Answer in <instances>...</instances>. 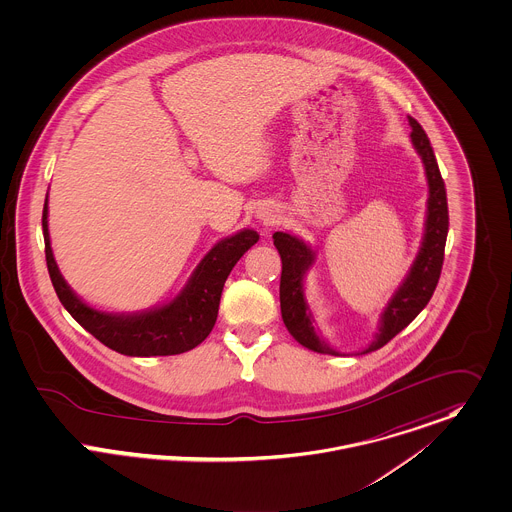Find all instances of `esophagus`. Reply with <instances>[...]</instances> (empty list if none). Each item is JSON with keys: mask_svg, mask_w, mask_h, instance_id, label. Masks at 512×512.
Listing matches in <instances>:
<instances>
[{"mask_svg": "<svg viewBox=\"0 0 512 512\" xmlns=\"http://www.w3.org/2000/svg\"><path fill=\"white\" fill-rule=\"evenodd\" d=\"M263 220H269V218H267V216H263Z\"/></svg>", "mask_w": 512, "mask_h": 512, "instance_id": "obj_1", "label": "esophagus"}]
</instances>
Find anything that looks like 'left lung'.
Listing matches in <instances>:
<instances>
[{
    "mask_svg": "<svg viewBox=\"0 0 512 512\" xmlns=\"http://www.w3.org/2000/svg\"><path fill=\"white\" fill-rule=\"evenodd\" d=\"M408 123L412 127L410 141L416 153L420 155L428 180V210L420 251L400 283L387 306L383 308L379 320V332L361 353H371L381 349L385 343L393 340L398 332H402L430 302L436 284L440 281L442 265H444V249L448 237V198L442 174L438 169L436 155L432 151L430 139L424 133L422 125L408 115ZM275 247L279 249L283 261L281 273V312L283 322L290 336L300 345L326 355H340L330 343L322 340V336L314 328V316L304 296V277L314 263V249L306 245L296 235L275 231L273 235Z\"/></svg>",
    "mask_w": 512,
    "mask_h": 512,
    "instance_id": "left-lung-1",
    "label": "left lung"
}]
</instances>
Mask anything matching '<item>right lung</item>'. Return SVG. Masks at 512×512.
Masks as SVG:
<instances>
[{"label":"right lung","mask_w":512,"mask_h":512,"mask_svg":"<svg viewBox=\"0 0 512 512\" xmlns=\"http://www.w3.org/2000/svg\"><path fill=\"white\" fill-rule=\"evenodd\" d=\"M43 235L49 275L62 306L96 340L129 357L176 355L206 340L216 324L222 290L231 269L259 239V233L249 228L229 235L206 253L186 286L169 304L133 314H114L86 304L62 279L51 249L47 200L43 208Z\"/></svg>","instance_id":"right-lung-1"}]
</instances>
